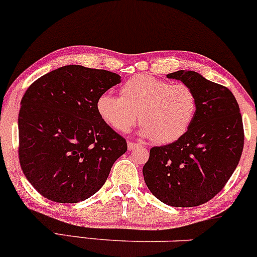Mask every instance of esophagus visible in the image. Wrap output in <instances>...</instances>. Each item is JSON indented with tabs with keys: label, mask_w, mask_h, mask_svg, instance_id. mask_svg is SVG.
Instances as JSON below:
<instances>
[{
	"label": "esophagus",
	"mask_w": 257,
	"mask_h": 257,
	"mask_svg": "<svg viewBox=\"0 0 257 257\" xmlns=\"http://www.w3.org/2000/svg\"><path fill=\"white\" fill-rule=\"evenodd\" d=\"M139 144L138 143H133V142H128V150H134L135 148H139Z\"/></svg>",
	"instance_id": "obj_1"
}]
</instances>
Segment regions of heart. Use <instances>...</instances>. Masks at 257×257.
Segmentation results:
<instances>
[{"label":"heart","instance_id":"1","mask_svg":"<svg viewBox=\"0 0 257 257\" xmlns=\"http://www.w3.org/2000/svg\"><path fill=\"white\" fill-rule=\"evenodd\" d=\"M120 97L102 92L95 108L106 125L126 133L138 122L140 134L160 145L176 143L190 128L197 109L194 90L151 75H134L119 89Z\"/></svg>","mask_w":257,"mask_h":257}]
</instances>
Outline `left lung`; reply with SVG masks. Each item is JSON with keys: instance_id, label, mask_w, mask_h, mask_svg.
<instances>
[{"instance_id": "1", "label": "left lung", "mask_w": 257, "mask_h": 257, "mask_svg": "<svg viewBox=\"0 0 257 257\" xmlns=\"http://www.w3.org/2000/svg\"><path fill=\"white\" fill-rule=\"evenodd\" d=\"M167 78L194 90L197 109L184 137L151 149L143 167L144 180L163 204L199 206L217 195L235 171L244 146L243 119L225 86L194 70H178Z\"/></svg>"}]
</instances>
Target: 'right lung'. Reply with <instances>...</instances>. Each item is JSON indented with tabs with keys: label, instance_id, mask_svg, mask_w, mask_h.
<instances>
[{
	"label": "right lung",
	"instance_id": "right-lung-1",
	"mask_svg": "<svg viewBox=\"0 0 257 257\" xmlns=\"http://www.w3.org/2000/svg\"><path fill=\"white\" fill-rule=\"evenodd\" d=\"M119 83L115 73L69 64L28 87L18 115L19 162L42 196L77 204L105 184L126 142L100 119L95 102Z\"/></svg>",
	"mask_w": 257,
	"mask_h": 257
}]
</instances>
